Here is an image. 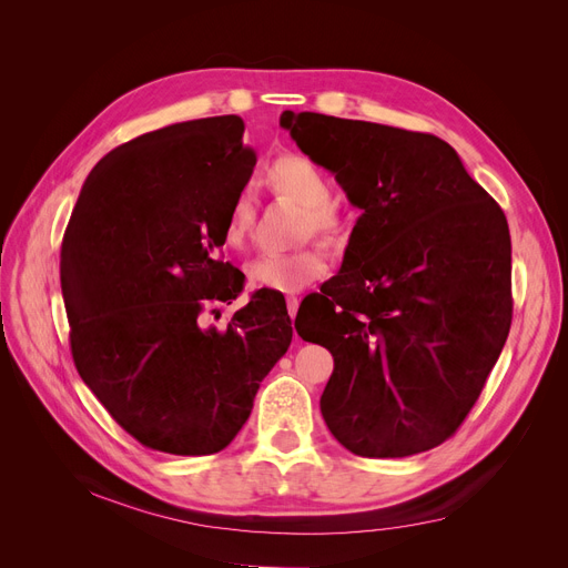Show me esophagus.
Instances as JSON below:
<instances>
[{"label":"esophagus","instance_id":"1","mask_svg":"<svg viewBox=\"0 0 568 568\" xmlns=\"http://www.w3.org/2000/svg\"><path fill=\"white\" fill-rule=\"evenodd\" d=\"M296 311H300V300H296V296H287V313H290V317H296Z\"/></svg>","mask_w":568,"mask_h":568}]
</instances>
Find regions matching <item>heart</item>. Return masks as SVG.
<instances>
[{
	"label": "heart",
	"instance_id": "heart-1",
	"mask_svg": "<svg viewBox=\"0 0 568 568\" xmlns=\"http://www.w3.org/2000/svg\"><path fill=\"white\" fill-rule=\"evenodd\" d=\"M268 184L272 189L302 206L300 234H320L324 239H336L343 227L341 206L332 200V184L311 159L302 154H283L268 165ZM255 221V200L251 191H239L225 216V242L234 248L246 242ZM326 262L320 248L306 246L290 253H262L246 266V278L251 287L272 290L281 294H294L322 278Z\"/></svg>",
	"mask_w": 568,
	"mask_h": 568
}]
</instances>
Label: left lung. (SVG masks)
<instances>
[{"label": "left lung", "instance_id": "8db88e82", "mask_svg": "<svg viewBox=\"0 0 568 568\" xmlns=\"http://www.w3.org/2000/svg\"><path fill=\"white\" fill-rule=\"evenodd\" d=\"M281 126L362 209L341 272L294 320L334 356L324 422L364 458L435 449L511 329L506 216L437 135L292 110Z\"/></svg>", "mask_w": 568, "mask_h": 568}]
</instances>
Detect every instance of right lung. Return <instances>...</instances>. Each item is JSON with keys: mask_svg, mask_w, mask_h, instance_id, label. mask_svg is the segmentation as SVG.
I'll return each instance as SVG.
<instances>
[{"mask_svg": "<svg viewBox=\"0 0 568 568\" xmlns=\"http://www.w3.org/2000/svg\"><path fill=\"white\" fill-rule=\"evenodd\" d=\"M236 114L193 119L105 154L80 191L59 255L82 382L146 449L219 454L292 341L285 296L257 290L227 329L204 326L244 274L216 251L255 152Z\"/></svg>", "mask_w": 568, "mask_h": 568, "instance_id": "right-lung-1", "label": "right lung"}]
</instances>
